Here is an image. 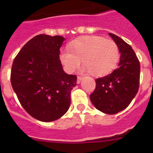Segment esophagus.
<instances>
[{
	"label": "esophagus",
	"mask_w": 153,
	"mask_h": 153,
	"mask_svg": "<svg viewBox=\"0 0 153 153\" xmlns=\"http://www.w3.org/2000/svg\"><path fill=\"white\" fill-rule=\"evenodd\" d=\"M83 76H77V81H76V83L79 84V83H80V81L83 79Z\"/></svg>",
	"instance_id": "obj_1"
}]
</instances>
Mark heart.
Wrapping results in <instances>:
<instances>
[{
  "mask_svg": "<svg viewBox=\"0 0 153 153\" xmlns=\"http://www.w3.org/2000/svg\"><path fill=\"white\" fill-rule=\"evenodd\" d=\"M60 60L67 71L74 72L83 60V70L93 76L111 73L120 60V49L113 40L102 36H88L76 39L60 53Z\"/></svg>",
  "mask_w": 153,
  "mask_h": 153,
  "instance_id": "obj_1",
  "label": "heart"
}]
</instances>
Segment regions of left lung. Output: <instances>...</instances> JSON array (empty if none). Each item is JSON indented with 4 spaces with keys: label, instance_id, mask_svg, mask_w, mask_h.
I'll return each instance as SVG.
<instances>
[{
    "label": "left lung",
    "instance_id": "obj_1",
    "mask_svg": "<svg viewBox=\"0 0 153 153\" xmlns=\"http://www.w3.org/2000/svg\"><path fill=\"white\" fill-rule=\"evenodd\" d=\"M121 53L119 67L103 77L96 79V89L90 100L97 109L115 114L129 106L140 87V63L130 45L117 35L109 33Z\"/></svg>",
    "mask_w": 153,
    "mask_h": 153
}]
</instances>
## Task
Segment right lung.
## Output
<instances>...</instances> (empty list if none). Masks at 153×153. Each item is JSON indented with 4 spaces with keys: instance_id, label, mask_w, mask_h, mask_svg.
Returning a JSON list of instances; mask_svg holds the SVG:
<instances>
[{
    "instance_id": "right-lung-1",
    "label": "right lung",
    "mask_w": 153,
    "mask_h": 153,
    "mask_svg": "<svg viewBox=\"0 0 153 153\" xmlns=\"http://www.w3.org/2000/svg\"><path fill=\"white\" fill-rule=\"evenodd\" d=\"M64 37L40 34L30 40L13 60L10 82L19 102L42 122L58 120L70 106L76 76L63 71L60 48Z\"/></svg>"
}]
</instances>
